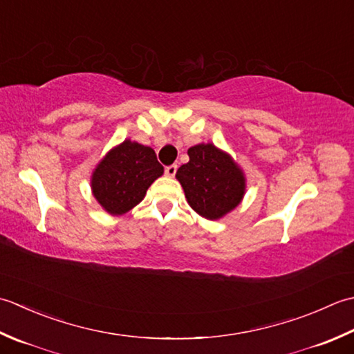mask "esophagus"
Masks as SVG:
<instances>
[{
	"label": "esophagus",
	"mask_w": 354,
	"mask_h": 354,
	"mask_svg": "<svg viewBox=\"0 0 354 354\" xmlns=\"http://www.w3.org/2000/svg\"><path fill=\"white\" fill-rule=\"evenodd\" d=\"M176 172H177V165H169V167L165 168V174L168 177H174Z\"/></svg>",
	"instance_id": "1"
}]
</instances>
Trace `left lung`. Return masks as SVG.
<instances>
[{"label": "left lung", "mask_w": 354, "mask_h": 354, "mask_svg": "<svg viewBox=\"0 0 354 354\" xmlns=\"http://www.w3.org/2000/svg\"><path fill=\"white\" fill-rule=\"evenodd\" d=\"M189 162L177 171L187 203L207 220H217L240 205L244 196V176L226 153L212 143L187 149Z\"/></svg>", "instance_id": "obj_1"}]
</instances>
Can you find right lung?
<instances>
[{
	"label": "right lung",
	"instance_id": "add662e5",
	"mask_svg": "<svg viewBox=\"0 0 354 354\" xmlns=\"http://www.w3.org/2000/svg\"><path fill=\"white\" fill-rule=\"evenodd\" d=\"M162 174L163 167L153 148L125 140L93 172V194L106 212L120 215L139 205L151 183Z\"/></svg>",
	"mask_w": 354,
	"mask_h": 354
}]
</instances>
